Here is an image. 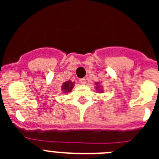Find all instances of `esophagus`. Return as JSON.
I'll list each match as a JSON object with an SVG mask.
<instances>
[{
    "instance_id": "34e87169",
    "label": "esophagus",
    "mask_w": 159,
    "mask_h": 159,
    "mask_svg": "<svg viewBox=\"0 0 159 159\" xmlns=\"http://www.w3.org/2000/svg\"><path fill=\"white\" fill-rule=\"evenodd\" d=\"M79 82L81 83V84H84L86 83V79L85 78H81V79H79Z\"/></svg>"
}]
</instances>
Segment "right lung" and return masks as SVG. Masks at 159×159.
<instances>
[{"instance_id": "add662e5", "label": "right lung", "mask_w": 159, "mask_h": 159, "mask_svg": "<svg viewBox=\"0 0 159 159\" xmlns=\"http://www.w3.org/2000/svg\"><path fill=\"white\" fill-rule=\"evenodd\" d=\"M74 87L73 82H70V81H68V82H65L63 84L62 86V90L64 91V92H69L72 90Z\"/></svg>"}]
</instances>
